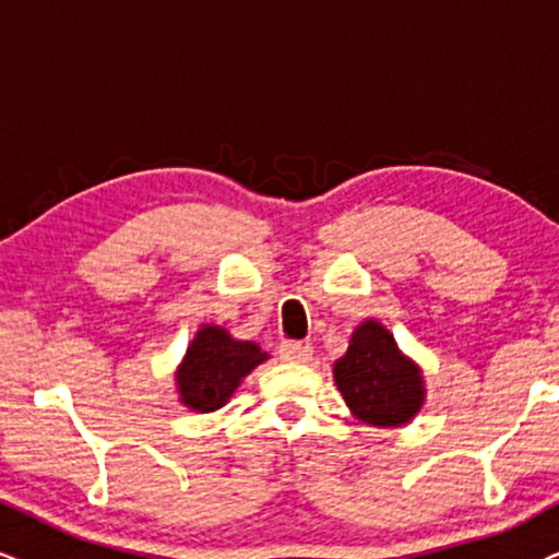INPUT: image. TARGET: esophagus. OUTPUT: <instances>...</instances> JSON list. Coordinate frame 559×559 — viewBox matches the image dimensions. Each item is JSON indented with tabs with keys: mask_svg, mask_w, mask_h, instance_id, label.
I'll return each instance as SVG.
<instances>
[{
	"mask_svg": "<svg viewBox=\"0 0 559 559\" xmlns=\"http://www.w3.org/2000/svg\"><path fill=\"white\" fill-rule=\"evenodd\" d=\"M278 356L284 361H296V364H307L312 358V345L307 341H286L278 345Z\"/></svg>",
	"mask_w": 559,
	"mask_h": 559,
	"instance_id": "obj_1",
	"label": "esophagus"
}]
</instances>
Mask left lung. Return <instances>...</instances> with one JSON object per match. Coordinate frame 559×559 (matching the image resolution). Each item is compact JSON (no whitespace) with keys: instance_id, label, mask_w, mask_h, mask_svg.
I'll return each instance as SVG.
<instances>
[{"instance_id":"1","label":"left lung","mask_w":559,"mask_h":559,"mask_svg":"<svg viewBox=\"0 0 559 559\" xmlns=\"http://www.w3.org/2000/svg\"><path fill=\"white\" fill-rule=\"evenodd\" d=\"M335 381L353 413L371 426H402L423 405L418 369L373 320L353 332L348 353L335 364Z\"/></svg>"}]
</instances>
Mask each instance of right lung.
Returning <instances> with one entry per match:
<instances>
[{
	"label": "right lung",
	"instance_id": "right-lung-1",
	"mask_svg": "<svg viewBox=\"0 0 559 559\" xmlns=\"http://www.w3.org/2000/svg\"><path fill=\"white\" fill-rule=\"evenodd\" d=\"M263 361L265 353L255 343H237L227 330L203 328L190 343L178 371L182 402L201 413H211L222 407L239 381Z\"/></svg>",
	"mask_w": 559,
	"mask_h": 559
}]
</instances>
